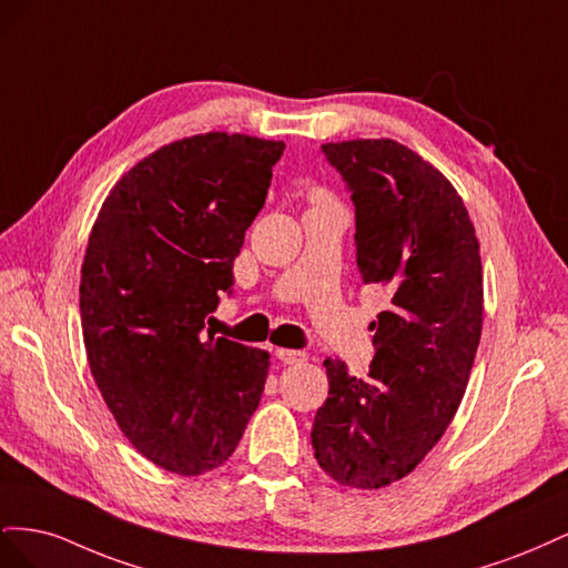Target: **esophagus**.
<instances>
[{
	"mask_svg": "<svg viewBox=\"0 0 568 568\" xmlns=\"http://www.w3.org/2000/svg\"><path fill=\"white\" fill-rule=\"evenodd\" d=\"M274 355H277L284 365H301L307 359L305 351H291V348H277Z\"/></svg>",
	"mask_w": 568,
	"mask_h": 568,
	"instance_id": "obj_1",
	"label": "esophagus"
}]
</instances>
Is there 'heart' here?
I'll list each match as a JSON object with an SVG mask.
<instances>
[{"instance_id":"b5f03b06","label":"heart","mask_w":568,"mask_h":568,"mask_svg":"<svg viewBox=\"0 0 568 568\" xmlns=\"http://www.w3.org/2000/svg\"><path fill=\"white\" fill-rule=\"evenodd\" d=\"M313 199H315L317 203H326V196H324L322 192H315V194H313Z\"/></svg>"}]
</instances>
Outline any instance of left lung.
Returning a JSON list of instances; mask_svg holds the SVG:
<instances>
[{"mask_svg":"<svg viewBox=\"0 0 568 568\" xmlns=\"http://www.w3.org/2000/svg\"><path fill=\"white\" fill-rule=\"evenodd\" d=\"M355 203L357 267L390 294L369 324L365 379L324 359L329 398L313 448L341 486L376 490L407 476L450 426L484 326V267L464 201L440 170L393 140L322 144Z\"/></svg>","mask_w":568,"mask_h":568,"instance_id":"left-lung-1","label":"left lung"}]
</instances>
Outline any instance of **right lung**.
Wrapping results in <instances>:
<instances>
[{"label": "right lung", "mask_w": 568, "mask_h": 568, "mask_svg": "<svg viewBox=\"0 0 568 568\" xmlns=\"http://www.w3.org/2000/svg\"><path fill=\"white\" fill-rule=\"evenodd\" d=\"M282 153L227 132L161 146L115 182L84 251L82 338L101 398L136 453L180 476L227 462L261 403L270 355L203 326Z\"/></svg>", "instance_id": "obj_1"}]
</instances>
